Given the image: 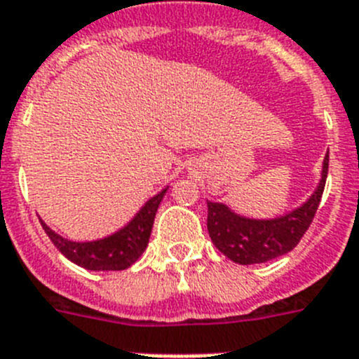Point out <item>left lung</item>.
I'll return each instance as SVG.
<instances>
[{
    "label": "left lung",
    "instance_id": "8db88e82",
    "mask_svg": "<svg viewBox=\"0 0 359 359\" xmlns=\"http://www.w3.org/2000/svg\"><path fill=\"white\" fill-rule=\"evenodd\" d=\"M329 171V151L323 158L322 180L316 191L300 208L271 220H257L233 213L226 204L208 202V231L215 248L242 266L264 264L289 253L309 229L322 201Z\"/></svg>",
    "mask_w": 359,
    "mask_h": 359
}]
</instances>
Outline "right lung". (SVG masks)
Returning a JSON list of instances; mask_svg holds the SVG:
<instances>
[{
  "label": "right lung",
  "instance_id": "right-lung-1",
  "mask_svg": "<svg viewBox=\"0 0 359 359\" xmlns=\"http://www.w3.org/2000/svg\"><path fill=\"white\" fill-rule=\"evenodd\" d=\"M162 189L155 197L149 198L141 211L114 235L106 236L93 242H72V240L63 238L55 231H52L48 226L41 220V226L52 244L65 255L70 262L77 266L85 267L88 271H123L135 264L149 242L151 227H154L155 213L158 210L164 193Z\"/></svg>",
  "mask_w": 359,
  "mask_h": 359
}]
</instances>
